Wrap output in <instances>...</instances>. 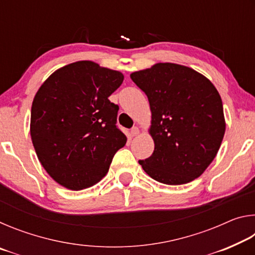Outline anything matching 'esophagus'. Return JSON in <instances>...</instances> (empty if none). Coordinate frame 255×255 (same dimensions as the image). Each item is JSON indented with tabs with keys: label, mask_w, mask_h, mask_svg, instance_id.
I'll return each instance as SVG.
<instances>
[{
	"label": "esophagus",
	"mask_w": 255,
	"mask_h": 255,
	"mask_svg": "<svg viewBox=\"0 0 255 255\" xmlns=\"http://www.w3.org/2000/svg\"><path fill=\"white\" fill-rule=\"evenodd\" d=\"M138 133H139V129H138L137 127H133L130 129V131H129V136L135 137L138 135Z\"/></svg>",
	"instance_id": "1"
}]
</instances>
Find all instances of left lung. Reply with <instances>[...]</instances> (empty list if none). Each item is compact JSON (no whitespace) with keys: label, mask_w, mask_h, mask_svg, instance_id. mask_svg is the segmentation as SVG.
<instances>
[{"label":"left lung","mask_w":255,"mask_h":255,"mask_svg":"<svg viewBox=\"0 0 255 255\" xmlns=\"http://www.w3.org/2000/svg\"><path fill=\"white\" fill-rule=\"evenodd\" d=\"M130 79L148 98V129L154 152L139 161L158 182L179 185L204 173L221 147L226 123L214 84L192 68L157 63L133 72Z\"/></svg>","instance_id":"1"}]
</instances>
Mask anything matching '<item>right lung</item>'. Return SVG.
<instances>
[{"label":"right lung","instance_id":"1","mask_svg":"<svg viewBox=\"0 0 255 255\" xmlns=\"http://www.w3.org/2000/svg\"><path fill=\"white\" fill-rule=\"evenodd\" d=\"M123 73L80 60L58 68L33 98L30 135L38 159L58 184L82 190L105 176L127 141L109 98Z\"/></svg>","mask_w":255,"mask_h":255}]
</instances>
